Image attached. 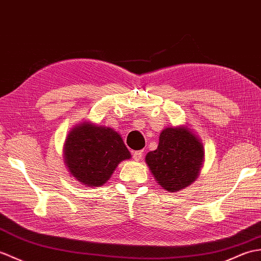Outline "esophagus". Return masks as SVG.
I'll use <instances>...</instances> for the list:
<instances>
[{
  "label": "esophagus",
  "mask_w": 261,
  "mask_h": 261,
  "mask_svg": "<svg viewBox=\"0 0 261 261\" xmlns=\"http://www.w3.org/2000/svg\"><path fill=\"white\" fill-rule=\"evenodd\" d=\"M142 155H143V151L142 150L135 151V152H133V159H135L136 161H140L142 159Z\"/></svg>",
  "instance_id": "obj_1"
}]
</instances>
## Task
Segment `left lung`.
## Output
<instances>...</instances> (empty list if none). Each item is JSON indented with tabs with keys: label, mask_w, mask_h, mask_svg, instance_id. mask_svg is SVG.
<instances>
[{
	"label": "left lung",
	"mask_w": 261,
	"mask_h": 261,
	"mask_svg": "<svg viewBox=\"0 0 261 261\" xmlns=\"http://www.w3.org/2000/svg\"><path fill=\"white\" fill-rule=\"evenodd\" d=\"M145 161L163 189L178 191L198 177L203 161L202 144L185 126L167 128L160 133L158 148L150 151Z\"/></svg>",
	"instance_id": "1"
}]
</instances>
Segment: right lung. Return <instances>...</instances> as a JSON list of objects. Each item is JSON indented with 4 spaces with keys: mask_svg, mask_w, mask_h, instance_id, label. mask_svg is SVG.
Returning <instances> with one entry per match:
<instances>
[{
    "mask_svg": "<svg viewBox=\"0 0 261 261\" xmlns=\"http://www.w3.org/2000/svg\"><path fill=\"white\" fill-rule=\"evenodd\" d=\"M64 149L71 174L88 187L106 184L119 163L131 156L118 132L87 122L72 129Z\"/></svg>",
    "mask_w": 261,
    "mask_h": 261,
    "instance_id": "add662e5",
    "label": "right lung"
}]
</instances>
